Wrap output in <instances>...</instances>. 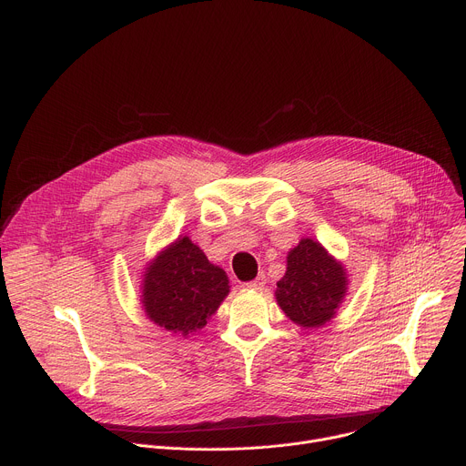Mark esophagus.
Returning <instances> with one entry per match:
<instances>
[{"mask_svg":"<svg viewBox=\"0 0 466 466\" xmlns=\"http://www.w3.org/2000/svg\"><path fill=\"white\" fill-rule=\"evenodd\" d=\"M265 282H268V280H265V275H258L252 282L247 284V288H248V289H263V288H265Z\"/></svg>","mask_w":466,"mask_h":466,"instance_id":"esophagus-1","label":"esophagus"}]
</instances>
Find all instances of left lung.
Returning <instances> with one entry per match:
<instances>
[{"instance_id": "1", "label": "left lung", "mask_w": 466, "mask_h": 466, "mask_svg": "<svg viewBox=\"0 0 466 466\" xmlns=\"http://www.w3.org/2000/svg\"><path fill=\"white\" fill-rule=\"evenodd\" d=\"M349 289L343 261L319 241L302 238L288 252V268L277 282V302L295 324L313 329L336 317Z\"/></svg>"}]
</instances>
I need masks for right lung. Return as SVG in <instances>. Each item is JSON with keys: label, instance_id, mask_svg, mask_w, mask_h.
Masks as SVG:
<instances>
[{"label": "right lung", "instance_id": "1", "mask_svg": "<svg viewBox=\"0 0 466 466\" xmlns=\"http://www.w3.org/2000/svg\"><path fill=\"white\" fill-rule=\"evenodd\" d=\"M142 277L146 317L182 338L205 328L230 293L227 273L187 236L164 247Z\"/></svg>", "mask_w": 466, "mask_h": 466}]
</instances>
